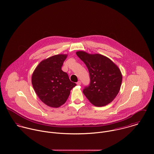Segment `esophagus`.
<instances>
[{
    "label": "esophagus",
    "instance_id": "1",
    "mask_svg": "<svg viewBox=\"0 0 154 154\" xmlns=\"http://www.w3.org/2000/svg\"><path fill=\"white\" fill-rule=\"evenodd\" d=\"M76 84H77L78 85H81V82L80 81H79L76 83Z\"/></svg>",
    "mask_w": 154,
    "mask_h": 154
}]
</instances>
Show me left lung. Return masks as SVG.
I'll list each match as a JSON object with an SVG mask.
<instances>
[{
	"label": "left lung",
	"mask_w": 154,
	"mask_h": 154,
	"mask_svg": "<svg viewBox=\"0 0 154 154\" xmlns=\"http://www.w3.org/2000/svg\"><path fill=\"white\" fill-rule=\"evenodd\" d=\"M76 55L88 68L90 84L83 93L88 100L97 107L107 105L118 94L122 82L120 70L109 58L100 54H91L83 51Z\"/></svg>",
	"instance_id": "1"
}]
</instances>
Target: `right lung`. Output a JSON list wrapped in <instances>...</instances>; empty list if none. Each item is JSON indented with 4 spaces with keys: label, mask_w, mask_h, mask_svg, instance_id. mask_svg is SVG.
Masks as SVG:
<instances>
[{
    "label": "right lung",
    "mask_w": 154,
    "mask_h": 154,
    "mask_svg": "<svg viewBox=\"0 0 154 154\" xmlns=\"http://www.w3.org/2000/svg\"><path fill=\"white\" fill-rule=\"evenodd\" d=\"M67 54H57L42 61L34 70L31 82L39 98L47 106L57 108L65 103L76 85L62 70Z\"/></svg>",
    "instance_id": "add662e5"
}]
</instances>
